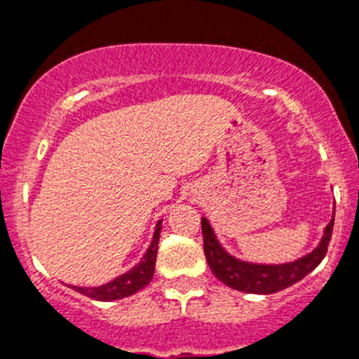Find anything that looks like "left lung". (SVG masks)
Instances as JSON below:
<instances>
[{
    "instance_id": "8db88e82",
    "label": "left lung",
    "mask_w": 359,
    "mask_h": 359,
    "mask_svg": "<svg viewBox=\"0 0 359 359\" xmlns=\"http://www.w3.org/2000/svg\"><path fill=\"white\" fill-rule=\"evenodd\" d=\"M332 226H334V215L323 230L318 246L297 261L284 262V264H253V262L241 261L237 257L230 255L215 237L214 228L210 226L208 219L201 217L203 248H205V257H207L212 273L228 287L243 291V293L269 294L297 284L323 261L332 236Z\"/></svg>"
}]
</instances>
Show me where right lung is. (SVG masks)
I'll return each mask as SVG.
<instances>
[{
  "label": "right lung",
  "mask_w": 359,
  "mask_h": 359,
  "mask_svg": "<svg viewBox=\"0 0 359 359\" xmlns=\"http://www.w3.org/2000/svg\"><path fill=\"white\" fill-rule=\"evenodd\" d=\"M160 231H161V221H158L154 233H152V241L149 244L147 252L140 259V262L133 266L128 273L120 275V277L113 278L107 284L97 287H81V286H69L77 293L86 294V297L93 298V300H100V302H111V300H120V298L131 297L136 291H140L145 287L149 282L152 280L154 275V264H156L158 255V243H160Z\"/></svg>",
  "instance_id": "obj_1"
}]
</instances>
